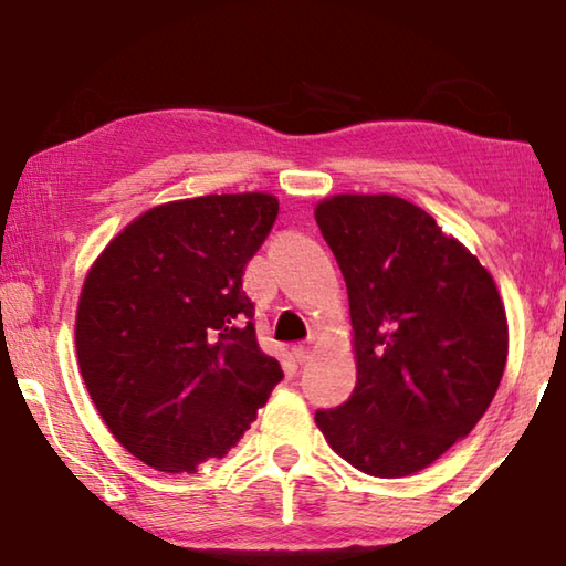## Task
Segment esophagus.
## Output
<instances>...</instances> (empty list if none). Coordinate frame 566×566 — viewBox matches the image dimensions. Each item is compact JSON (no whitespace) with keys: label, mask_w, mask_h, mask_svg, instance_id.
<instances>
[{"label":"esophagus","mask_w":566,"mask_h":566,"mask_svg":"<svg viewBox=\"0 0 566 566\" xmlns=\"http://www.w3.org/2000/svg\"><path fill=\"white\" fill-rule=\"evenodd\" d=\"M292 354H294V359L300 361V364H304V361H310V357H312V352H310V347H304V344H296V347H292Z\"/></svg>","instance_id":"34e87169"}]
</instances>
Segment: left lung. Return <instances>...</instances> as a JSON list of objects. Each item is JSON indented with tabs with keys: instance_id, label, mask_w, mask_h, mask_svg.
Wrapping results in <instances>:
<instances>
[{
	"instance_id": "1",
	"label": "left lung",
	"mask_w": 566,
	"mask_h": 566,
	"mask_svg": "<svg viewBox=\"0 0 566 566\" xmlns=\"http://www.w3.org/2000/svg\"><path fill=\"white\" fill-rule=\"evenodd\" d=\"M314 217L347 282L357 359L349 401L314 421L359 472L417 474L492 405L510 352L500 290L457 237L401 197L332 195Z\"/></svg>"
}]
</instances>
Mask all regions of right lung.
Masks as SVG:
<instances>
[{
  "mask_svg": "<svg viewBox=\"0 0 566 566\" xmlns=\"http://www.w3.org/2000/svg\"><path fill=\"white\" fill-rule=\"evenodd\" d=\"M276 212L266 191L157 205L84 276L74 322L82 379L117 442L159 472L222 459L284 377L260 349L242 290Z\"/></svg>",
  "mask_w": 566,
  "mask_h": 566,
  "instance_id": "1",
  "label": "right lung"
}]
</instances>
